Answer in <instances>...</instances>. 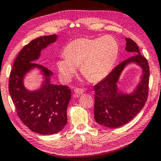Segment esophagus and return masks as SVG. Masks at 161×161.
Listing matches in <instances>:
<instances>
[{
	"mask_svg": "<svg viewBox=\"0 0 161 161\" xmlns=\"http://www.w3.org/2000/svg\"><path fill=\"white\" fill-rule=\"evenodd\" d=\"M84 92H85V90H82V89H81V88L75 89V92L77 94H82L84 93Z\"/></svg>",
	"mask_w": 161,
	"mask_h": 161,
	"instance_id": "1",
	"label": "esophagus"
}]
</instances>
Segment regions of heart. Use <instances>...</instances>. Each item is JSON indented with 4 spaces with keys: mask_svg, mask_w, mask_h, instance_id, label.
I'll use <instances>...</instances> for the list:
<instances>
[{
    "mask_svg": "<svg viewBox=\"0 0 161 161\" xmlns=\"http://www.w3.org/2000/svg\"><path fill=\"white\" fill-rule=\"evenodd\" d=\"M64 56L57 62L63 80H71L76 66L86 80L96 82L106 77L113 68L119 53L118 43L111 36L94 39H78L69 43Z\"/></svg>",
    "mask_w": 161,
    "mask_h": 161,
    "instance_id": "obj_1",
    "label": "heart"
}]
</instances>
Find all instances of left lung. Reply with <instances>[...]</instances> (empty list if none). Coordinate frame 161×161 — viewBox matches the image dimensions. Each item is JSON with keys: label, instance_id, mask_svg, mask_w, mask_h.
I'll use <instances>...</instances> for the list:
<instances>
[{"label": "left lung", "instance_id": "8db88e82", "mask_svg": "<svg viewBox=\"0 0 161 161\" xmlns=\"http://www.w3.org/2000/svg\"><path fill=\"white\" fill-rule=\"evenodd\" d=\"M125 50L133 53L119 64L109 75L94 86V119L108 127H119L130 122L143 108L149 90L150 69L147 60L140 53L138 46L130 38L126 39ZM137 63L142 67V81L133 93L126 95L117 88L119 75L126 65Z\"/></svg>", "mask_w": 161, "mask_h": 161}]
</instances>
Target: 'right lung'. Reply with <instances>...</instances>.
Listing matches in <instances>:
<instances>
[{
  "instance_id": "obj_1",
  "label": "right lung",
  "mask_w": 161,
  "mask_h": 161,
  "mask_svg": "<svg viewBox=\"0 0 161 161\" xmlns=\"http://www.w3.org/2000/svg\"><path fill=\"white\" fill-rule=\"evenodd\" d=\"M56 34L32 40L22 48L10 73L8 90L18 116L31 130L42 135L59 132L67 123V109L71 92L68 86L50 83L52 72L44 66L33 62L41 51L55 42ZM34 68H40L45 80L39 90L31 92L23 86L25 73Z\"/></svg>"
}]
</instances>
